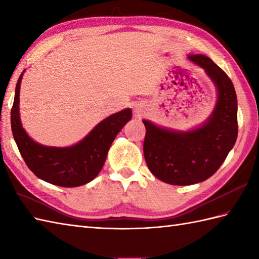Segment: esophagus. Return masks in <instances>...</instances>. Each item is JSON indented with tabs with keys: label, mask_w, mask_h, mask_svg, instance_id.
Here are the masks:
<instances>
[{
	"label": "esophagus",
	"mask_w": 259,
	"mask_h": 259,
	"mask_svg": "<svg viewBox=\"0 0 259 259\" xmlns=\"http://www.w3.org/2000/svg\"><path fill=\"white\" fill-rule=\"evenodd\" d=\"M135 112H136L137 115H142V113L145 112V108L142 107V106H136Z\"/></svg>",
	"instance_id": "obj_1"
}]
</instances>
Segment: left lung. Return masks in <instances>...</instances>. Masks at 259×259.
I'll return each instance as SVG.
<instances>
[{"instance_id":"8db88e82","label":"left lung","mask_w":259,"mask_h":259,"mask_svg":"<svg viewBox=\"0 0 259 259\" xmlns=\"http://www.w3.org/2000/svg\"><path fill=\"white\" fill-rule=\"evenodd\" d=\"M205 70L217 90L211 114L195 128L180 131L144 119V155L150 171L163 183L188 186L205 181L217 171L237 139V96L232 80L210 58L189 54Z\"/></svg>"}]
</instances>
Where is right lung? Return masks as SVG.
Instances as JSON below:
<instances>
[{
  "label": "right lung",
  "mask_w": 259,
  "mask_h": 259,
  "mask_svg": "<svg viewBox=\"0 0 259 259\" xmlns=\"http://www.w3.org/2000/svg\"><path fill=\"white\" fill-rule=\"evenodd\" d=\"M25 70L15 88L11 110V126L14 140L26 166L37 178L60 187H79L95 179L106 161L115 137L131 120L130 108L109 115L99 122L83 139L69 147L38 144L26 134L20 118V85Z\"/></svg>",
  "instance_id": "add662e5"
}]
</instances>
